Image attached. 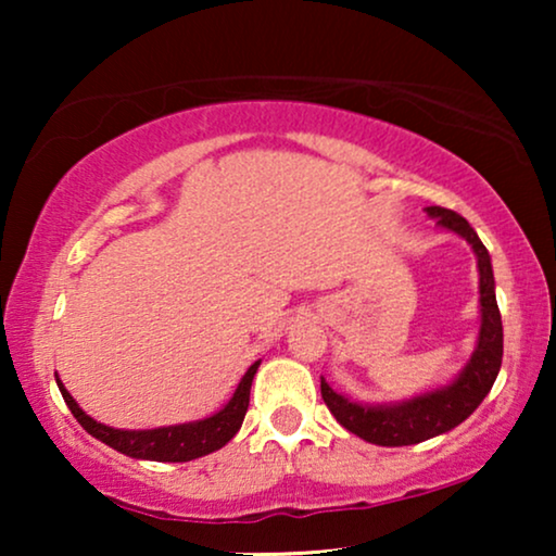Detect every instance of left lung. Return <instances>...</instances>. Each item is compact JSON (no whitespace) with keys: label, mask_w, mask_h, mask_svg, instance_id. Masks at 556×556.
I'll use <instances>...</instances> for the list:
<instances>
[{"label":"left lung","mask_w":556,"mask_h":556,"mask_svg":"<svg viewBox=\"0 0 556 556\" xmlns=\"http://www.w3.org/2000/svg\"><path fill=\"white\" fill-rule=\"evenodd\" d=\"M428 215L435 217L438 225L445 230L458 232L473 248L478 273H481V333H478L473 356L453 384L420 394L409 402H400V405H356V402L333 392L321 377V397L331 415L337 417V422L375 445H415L453 430L468 415H473V409L491 392L501 369V356H504V326H501V311L496 291H493L496 283H493L489 250L478 240L468 219L455 215L453 210L428 207Z\"/></svg>","instance_id":"obj_1"}]
</instances>
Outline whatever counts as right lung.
<instances>
[{
    "mask_svg": "<svg viewBox=\"0 0 556 556\" xmlns=\"http://www.w3.org/2000/svg\"><path fill=\"white\" fill-rule=\"evenodd\" d=\"M255 362L253 367L245 371L242 382L235 390L232 400L219 409L217 415L207 417L200 422H187V425H174V428H156V430H116L109 425L96 422L93 417H88L78 407V402L71 397V392L65 390L63 382L58 379L60 392H63L65 405L71 407L75 420L83 425V430L101 440V443L111 445L113 451L131 455V458L141 460H159V463H187L194 458H202L212 451H219L225 443H230L235 432L240 430L242 420H245L248 405H250V384L257 371Z\"/></svg>",
    "mask_w": 556,
    "mask_h": 556,
    "instance_id": "obj_1",
    "label": "right lung"
}]
</instances>
